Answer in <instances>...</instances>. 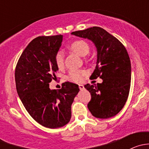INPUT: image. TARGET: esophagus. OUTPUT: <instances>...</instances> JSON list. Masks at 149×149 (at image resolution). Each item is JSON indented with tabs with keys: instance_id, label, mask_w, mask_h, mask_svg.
<instances>
[{
	"instance_id": "34e87169",
	"label": "esophagus",
	"mask_w": 149,
	"mask_h": 149,
	"mask_svg": "<svg viewBox=\"0 0 149 149\" xmlns=\"http://www.w3.org/2000/svg\"><path fill=\"white\" fill-rule=\"evenodd\" d=\"M79 88H80L81 90L84 89V85H82V84H79Z\"/></svg>"
}]
</instances>
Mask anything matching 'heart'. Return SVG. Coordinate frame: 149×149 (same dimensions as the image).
<instances>
[{"instance_id":"obj_1","label":"heart","mask_w":149,"mask_h":149,"mask_svg":"<svg viewBox=\"0 0 149 149\" xmlns=\"http://www.w3.org/2000/svg\"><path fill=\"white\" fill-rule=\"evenodd\" d=\"M69 49L74 52L75 53L86 56L90 52V45L84 40H76L70 42L68 45ZM55 63L57 67L61 70L65 65V56L63 52H59L55 55ZM87 74L85 70H78L73 69L70 70L68 76V79L73 82H81L83 81L84 77Z\"/></svg>"}]
</instances>
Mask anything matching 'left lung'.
Masks as SVG:
<instances>
[{"label":"left lung","mask_w":149,"mask_h":149,"mask_svg":"<svg viewBox=\"0 0 149 149\" xmlns=\"http://www.w3.org/2000/svg\"><path fill=\"white\" fill-rule=\"evenodd\" d=\"M71 34L91 40L97 49V66L91 78L100 77L103 81L84 86L91 95L88 109L97 118L115 116L124 107L130 91L131 64L127 49L116 37L99 26Z\"/></svg>","instance_id":"obj_1"}]
</instances>
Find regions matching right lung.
Here are the masks:
<instances>
[{"instance_id": "add662e5", "label": "right lung", "mask_w": 149, "mask_h": 149, "mask_svg": "<svg viewBox=\"0 0 149 149\" xmlns=\"http://www.w3.org/2000/svg\"><path fill=\"white\" fill-rule=\"evenodd\" d=\"M63 35L42 36L34 39L25 48L15 69L16 91L25 109L39 124L58 128L71 118V104L79 91L71 82L62 84L61 89L51 90L49 84L58 70L55 55Z\"/></svg>"}]
</instances>
